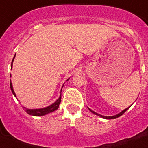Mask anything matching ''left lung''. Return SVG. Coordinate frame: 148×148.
<instances>
[{"instance_id":"obj_1","label":"left lung","mask_w":148,"mask_h":148,"mask_svg":"<svg viewBox=\"0 0 148 148\" xmlns=\"http://www.w3.org/2000/svg\"><path fill=\"white\" fill-rule=\"evenodd\" d=\"M128 108H126V109H124V110H122L121 112L119 113V114H118L114 115V116H110V117H107V116H102V115L99 114H97V113L95 112V111H93L92 110H90V108H89V110H90V111H91V112L93 113V114H95L97 115V116H99V117H103V118H105V119H114V118H117V117H119L120 116H121V115L123 114H124V113L125 112V111H126V110H127V109H128Z\"/></svg>"}]
</instances>
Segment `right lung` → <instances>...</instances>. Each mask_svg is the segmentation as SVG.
<instances>
[{
    "instance_id": "right-lung-1",
    "label": "right lung",
    "mask_w": 148,
    "mask_h": 148,
    "mask_svg": "<svg viewBox=\"0 0 148 148\" xmlns=\"http://www.w3.org/2000/svg\"><path fill=\"white\" fill-rule=\"evenodd\" d=\"M15 58V55L14 57V58ZM14 58H13L12 62H11V66L10 67L12 68L13 66V61H14ZM69 79H67V81H68ZM10 90L12 91L13 95H14L15 97H16V95H15L14 91V89H13V86H12V83H11V81L10 82ZM61 92V91H60ZM60 101H61V94H60V96L59 97V98L57 100V101L54 102L53 103L51 104L48 107H46V108H40V109H28V108H26L24 107V110L26 111L28 114L30 115H33V116H44V115H46L47 114H49V113L53 112L54 110H56L59 107V104H60Z\"/></svg>"
}]
</instances>
